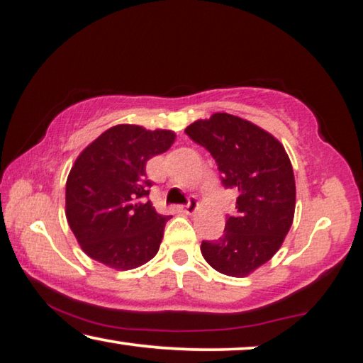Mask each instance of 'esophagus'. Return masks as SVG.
Segmentation results:
<instances>
[{"instance_id":"34e87169","label":"esophagus","mask_w":363,"mask_h":363,"mask_svg":"<svg viewBox=\"0 0 363 363\" xmlns=\"http://www.w3.org/2000/svg\"><path fill=\"white\" fill-rule=\"evenodd\" d=\"M180 209H182V213H185V214H193L198 209V203L194 201V199H191V201L188 203L186 206H182Z\"/></svg>"}]
</instances>
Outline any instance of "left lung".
<instances>
[{
  "mask_svg": "<svg viewBox=\"0 0 363 363\" xmlns=\"http://www.w3.org/2000/svg\"><path fill=\"white\" fill-rule=\"evenodd\" d=\"M185 133L213 155L223 185L238 193V214L224 234L204 240L201 254L214 270L244 278L280 249L296 206L295 173L285 147L269 130L234 114L214 113Z\"/></svg>",
  "mask_w": 363,
  "mask_h": 363,
  "instance_id": "left-lung-1",
  "label": "left lung"
}]
</instances>
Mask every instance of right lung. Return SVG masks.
<instances>
[{"label":"right lung","instance_id":"obj_1","mask_svg":"<svg viewBox=\"0 0 363 363\" xmlns=\"http://www.w3.org/2000/svg\"><path fill=\"white\" fill-rule=\"evenodd\" d=\"M177 134L118 124L77 157L65 185V216L82 250L114 270H133L154 259L170 218L145 196V164L167 152Z\"/></svg>","mask_w":363,"mask_h":363}]
</instances>
